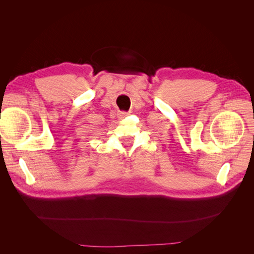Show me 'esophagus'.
<instances>
[{
	"label": "esophagus",
	"instance_id": "obj_1",
	"mask_svg": "<svg viewBox=\"0 0 254 254\" xmlns=\"http://www.w3.org/2000/svg\"><path fill=\"white\" fill-rule=\"evenodd\" d=\"M128 114H129V113H127V112H120V113H119V118H120V119H124V118L127 117Z\"/></svg>",
	"mask_w": 254,
	"mask_h": 254
}]
</instances>
